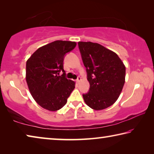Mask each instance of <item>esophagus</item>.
Segmentation results:
<instances>
[{
  "label": "esophagus",
  "instance_id": "obj_1",
  "mask_svg": "<svg viewBox=\"0 0 154 154\" xmlns=\"http://www.w3.org/2000/svg\"><path fill=\"white\" fill-rule=\"evenodd\" d=\"M82 77H78V78H77V80H76V82H77V83H79L80 82H81V81H82Z\"/></svg>",
  "mask_w": 154,
  "mask_h": 154
}]
</instances>
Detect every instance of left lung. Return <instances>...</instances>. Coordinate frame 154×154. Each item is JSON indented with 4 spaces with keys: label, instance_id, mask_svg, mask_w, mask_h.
Here are the masks:
<instances>
[{
    "label": "left lung",
    "instance_id": "obj_1",
    "mask_svg": "<svg viewBox=\"0 0 154 154\" xmlns=\"http://www.w3.org/2000/svg\"><path fill=\"white\" fill-rule=\"evenodd\" d=\"M86 68L90 90L83 94L86 105L103 110L116 102L123 89L126 66L117 54L96 43H78Z\"/></svg>",
    "mask_w": 154,
    "mask_h": 154
}]
</instances>
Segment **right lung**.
Segmentation results:
<instances>
[{"mask_svg":"<svg viewBox=\"0 0 154 154\" xmlns=\"http://www.w3.org/2000/svg\"><path fill=\"white\" fill-rule=\"evenodd\" d=\"M75 41H56L38 48L26 62V80L36 103L50 111L63 107L75 82L64 77V55L72 50ZM64 72L61 76L59 72Z\"/></svg>","mask_w":154,"mask_h":154,"instance_id":"right-lung-1","label":"right lung"}]
</instances>
